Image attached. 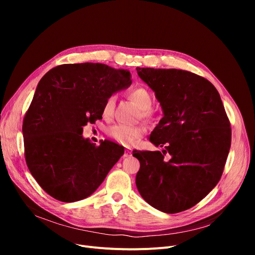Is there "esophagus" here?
<instances>
[{
    "instance_id": "esophagus-1",
    "label": "esophagus",
    "mask_w": 255,
    "mask_h": 255,
    "mask_svg": "<svg viewBox=\"0 0 255 255\" xmlns=\"http://www.w3.org/2000/svg\"><path fill=\"white\" fill-rule=\"evenodd\" d=\"M131 155H132V151L126 149V150H125V153H124V157H130Z\"/></svg>"
}]
</instances>
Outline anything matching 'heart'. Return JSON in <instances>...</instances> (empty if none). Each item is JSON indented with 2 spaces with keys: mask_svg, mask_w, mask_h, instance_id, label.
<instances>
[{
  "mask_svg": "<svg viewBox=\"0 0 255 255\" xmlns=\"http://www.w3.org/2000/svg\"><path fill=\"white\" fill-rule=\"evenodd\" d=\"M129 98L134 102L140 110H143V115L148 116V110L152 105L151 94L142 88H137L132 90L129 93ZM116 103V96L112 95L107 98L103 104L102 114L104 117H111ZM145 132L143 126H128L123 124H116L107 129V134L111 138L123 145H132L135 141L140 138Z\"/></svg>",
  "mask_w": 255,
  "mask_h": 255,
  "instance_id": "obj_1",
  "label": "heart"
}]
</instances>
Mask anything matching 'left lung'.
I'll return each mask as SVG.
<instances>
[{"mask_svg":"<svg viewBox=\"0 0 255 255\" xmlns=\"http://www.w3.org/2000/svg\"><path fill=\"white\" fill-rule=\"evenodd\" d=\"M136 70L163 113L149 139L170 154L165 160L159 151H133L140 163L137 190L163 213L188 210L221 178L232 140L229 118L218 91L206 78L179 69Z\"/></svg>","mask_w":255,"mask_h":255,"instance_id":"obj_1","label":"left lung"}]
</instances>
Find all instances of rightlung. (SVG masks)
Returning <instances> with one entry per match:
<instances>
[{"mask_svg":"<svg viewBox=\"0 0 255 255\" xmlns=\"http://www.w3.org/2000/svg\"><path fill=\"white\" fill-rule=\"evenodd\" d=\"M130 85L129 70L100 63L60 65L40 79L22 134L26 165L50 196L64 203L90 196L123 156L122 146H96L83 131L102 119L107 98Z\"/></svg>","mask_w":255,"mask_h":255,"instance_id":"right-lung-1","label":"right lung"}]
</instances>
